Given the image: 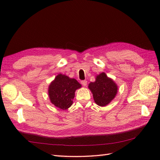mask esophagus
<instances>
[{
	"instance_id": "1",
	"label": "esophagus",
	"mask_w": 160,
	"mask_h": 160,
	"mask_svg": "<svg viewBox=\"0 0 160 160\" xmlns=\"http://www.w3.org/2000/svg\"><path fill=\"white\" fill-rule=\"evenodd\" d=\"M81 84H82V86L86 87L87 84V80H82V81H81Z\"/></svg>"
}]
</instances>
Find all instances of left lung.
I'll list each match as a JSON object with an SVG mask.
<instances>
[{"label": "left lung", "mask_w": 160, "mask_h": 160, "mask_svg": "<svg viewBox=\"0 0 160 160\" xmlns=\"http://www.w3.org/2000/svg\"><path fill=\"white\" fill-rule=\"evenodd\" d=\"M89 89L98 106L105 107L113 100L118 93V87L104 72L96 76V81L89 84Z\"/></svg>", "instance_id": "obj_1"}]
</instances>
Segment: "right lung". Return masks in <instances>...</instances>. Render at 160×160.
<instances>
[{
	"label": "right lung",
	"instance_id": "obj_1",
	"mask_svg": "<svg viewBox=\"0 0 160 160\" xmlns=\"http://www.w3.org/2000/svg\"><path fill=\"white\" fill-rule=\"evenodd\" d=\"M81 87L82 85L76 79L59 73L49 86L50 102L60 109L67 110L73 104L76 91Z\"/></svg>",
	"mask_w": 160,
	"mask_h": 160
}]
</instances>
